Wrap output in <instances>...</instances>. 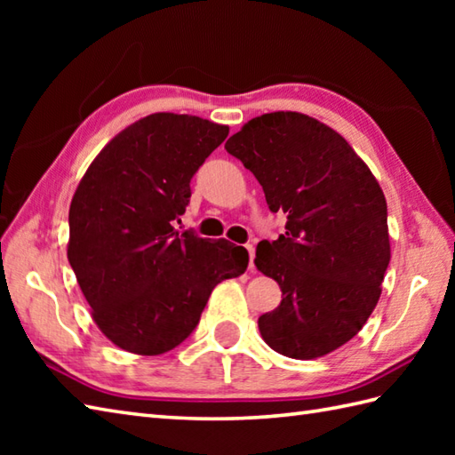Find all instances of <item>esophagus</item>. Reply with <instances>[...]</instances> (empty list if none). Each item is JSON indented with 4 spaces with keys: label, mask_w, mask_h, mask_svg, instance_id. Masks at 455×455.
Here are the masks:
<instances>
[{
    "label": "esophagus",
    "mask_w": 455,
    "mask_h": 455,
    "mask_svg": "<svg viewBox=\"0 0 455 455\" xmlns=\"http://www.w3.org/2000/svg\"><path fill=\"white\" fill-rule=\"evenodd\" d=\"M246 250H248V256H250V264H248V267H250V269H254V246H252V244H248V246H246Z\"/></svg>",
    "instance_id": "obj_1"
}]
</instances>
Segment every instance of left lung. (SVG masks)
<instances>
[{
	"instance_id": "left-lung-1",
	"label": "left lung",
	"mask_w": 455,
	"mask_h": 455,
	"mask_svg": "<svg viewBox=\"0 0 455 455\" xmlns=\"http://www.w3.org/2000/svg\"><path fill=\"white\" fill-rule=\"evenodd\" d=\"M256 176L285 233L256 248V267L282 287L258 318L272 350L315 360L362 331L391 259L387 201L367 164L328 124L297 111L250 119L225 144Z\"/></svg>"
}]
</instances>
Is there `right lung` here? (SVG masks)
<instances>
[{
    "label": "right lung",
    "mask_w": 455,
    "mask_h": 455,
    "mask_svg": "<svg viewBox=\"0 0 455 455\" xmlns=\"http://www.w3.org/2000/svg\"><path fill=\"white\" fill-rule=\"evenodd\" d=\"M227 134L196 115L152 113L105 144L76 188L68 262L95 324L124 352L173 350L212 289L246 272V248L173 228L193 173Z\"/></svg>",
    "instance_id": "add662e5"
}]
</instances>
